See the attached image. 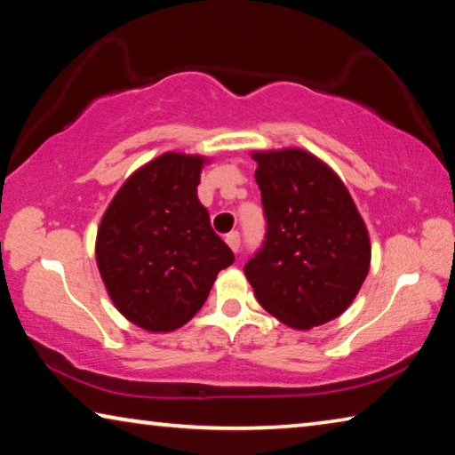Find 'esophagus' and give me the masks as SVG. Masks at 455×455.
<instances>
[{"label": "esophagus", "mask_w": 455, "mask_h": 455, "mask_svg": "<svg viewBox=\"0 0 455 455\" xmlns=\"http://www.w3.org/2000/svg\"><path fill=\"white\" fill-rule=\"evenodd\" d=\"M225 241H227V244L230 246V251H233V252H238V249H241V235H238V233H228Z\"/></svg>", "instance_id": "34e87169"}]
</instances>
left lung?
Returning a JSON list of instances; mask_svg holds the SVG:
<instances>
[{"instance_id": "left-lung-1", "label": "left lung", "mask_w": 455, "mask_h": 455, "mask_svg": "<svg viewBox=\"0 0 455 455\" xmlns=\"http://www.w3.org/2000/svg\"><path fill=\"white\" fill-rule=\"evenodd\" d=\"M267 241L244 265L257 301L297 331L347 311L371 265V243L347 187L303 148L252 150Z\"/></svg>"}]
</instances>
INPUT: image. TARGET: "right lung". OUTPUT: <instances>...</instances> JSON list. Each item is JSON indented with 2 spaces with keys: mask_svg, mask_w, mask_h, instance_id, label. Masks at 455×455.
Instances as JSON below:
<instances>
[{
  "mask_svg": "<svg viewBox=\"0 0 455 455\" xmlns=\"http://www.w3.org/2000/svg\"><path fill=\"white\" fill-rule=\"evenodd\" d=\"M209 163L200 154H160L128 176L100 220L96 265L108 297L150 333L187 325L235 260L196 195Z\"/></svg>",
  "mask_w": 455,
  "mask_h": 455,
  "instance_id": "add662e5",
  "label": "right lung"
}]
</instances>
